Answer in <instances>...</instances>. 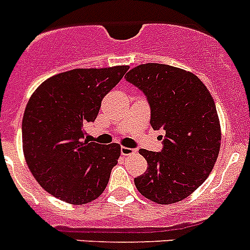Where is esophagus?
<instances>
[{"instance_id":"obj_1","label":"esophagus","mask_w":250,"mask_h":250,"mask_svg":"<svg viewBox=\"0 0 250 250\" xmlns=\"http://www.w3.org/2000/svg\"><path fill=\"white\" fill-rule=\"evenodd\" d=\"M120 151H121V155H124V156H129V155H132V153L136 152V150H135V148L125 147V146H123V147L120 148Z\"/></svg>"}]
</instances>
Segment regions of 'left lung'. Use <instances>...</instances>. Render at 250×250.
I'll use <instances>...</instances> for the list:
<instances>
[{
	"mask_svg": "<svg viewBox=\"0 0 250 250\" xmlns=\"http://www.w3.org/2000/svg\"><path fill=\"white\" fill-rule=\"evenodd\" d=\"M125 78L147 99L153 129L165 131L160 152L140 150L147 170L135 177V186L152 202H178L205 182L218 157L213 98L196 75L167 64H141Z\"/></svg>",
	"mask_w": 250,
	"mask_h": 250,
	"instance_id": "left-lung-1",
	"label": "left lung"
}]
</instances>
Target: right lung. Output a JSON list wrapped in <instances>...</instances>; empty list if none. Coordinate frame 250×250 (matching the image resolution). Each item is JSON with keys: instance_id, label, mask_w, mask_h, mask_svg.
<instances>
[{"instance_id": "right-lung-1", "label": "right lung", "mask_w": 250, "mask_h": 250, "mask_svg": "<svg viewBox=\"0 0 250 250\" xmlns=\"http://www.w3.org/2000/svg\"><path fill=\"white\" fill-rule=\"evenodd\" d=\"M129 69H73L49 78L32 94L22 120L24 159L41 186L56 198L85 205L104 192L120 145L85 140V126L103 98Z\"/></svg>"}]
</instances>
